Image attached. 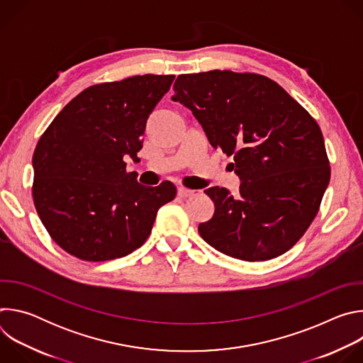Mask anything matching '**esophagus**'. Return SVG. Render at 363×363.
Returning <instances> with one entry per match:
<instances>
[{
  "label": "esophagus",
  "instance_id": "34e87169",
  "mask_svg": "<svg viewBox=\"0 0 363 363\" xmlns=\"http://www.w3.org/2000/svg\"><path fill=\"white\" fill-rule=\"evenodd\" d=\"M178 195H179L181 198H188V196H192V195H194V191L179 186V188H178Z\"/></svg>",
  "mask_w": 363,
  "mask_h": 363
}]
</instances>
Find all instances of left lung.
Returning a JSON list of instances; mask_svg holds the SVG:
<instances>
[{
    "label": "left lung",
    "instance_id": "obj_1",
    "mask_svg": "<svg viewBox=\"0 0 363 363\" xmlns=\"http://www.w3.org/2000/svg\"><path fill=\"white\" fill-rule=\"evenodd\" d=\"M174 101L188 108L214 147L234 157L240 196L205 189L216 205L198 231L244 262L290 250L315 220L330 168L316 121L276 82L254 73L181 74Z\"/></svg>",
    "mask_w": 363,
    "mask_h": 363
}]
</instances>
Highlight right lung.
<instances>
[{
  "instance_id": "add662e5",
  "label": "right lung",
  "mask_w": 363,
  "mask_h": 363,
  "mask_svg": "<svg viewBox=\"0 0 363 363\" xmlns=\"http://www.w3.org/2000/svg\"><path fill=\"white\" fill-rule=\"evenodd\" d=\"M175 76L145 74L84 89L55 118L34 155L33 198L50 237L86 262L139 248L177 188L145 186L126 172L138 162L146 121Z\"/></svg>"
}]
</instances>
